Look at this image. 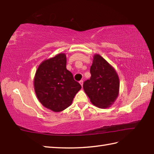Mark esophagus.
Wrapping results in <instances>:
<instances>
[{
    "mask_svg": "<svg viewBox=\"0 0 154 154\" xmlns=\"http://www.w3.org/2000/svg\"><path fill=\"white\" fill-rule=\"evenodd\" d=\"M79 83L81 84V85L83 87V80H81V81H79Z\"/></svg>",
    "mask_w": 154,
    "mask_h": 154,
    "instance_id": "1",
    "label": "esophagus"
}]
</instances>
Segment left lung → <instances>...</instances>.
Here are the masks:
<instances>
[{"label": "left lung", "mask_w": 154, "mask_h": 154, "mask_svg": "<svg viewBox=\"0 0 154 154\" xmlns=\"http://www.w3.org/2000/svg\"><path fill=\"white\" fill-rule=\"evenodd\" d=\"M90 72V79L83 83L84 91L94 106L107 109L112 105L119 94L120 81L117 72L98 54L93 55Z\"/></svg>", "instance_id": "left-lung-1"}]
</instances>
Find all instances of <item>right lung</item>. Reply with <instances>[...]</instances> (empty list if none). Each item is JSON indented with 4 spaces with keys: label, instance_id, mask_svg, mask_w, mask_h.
I'll return each mask as SVG.
<instances>
[{
    "label": "right lung",
    "instance_id": "add662e5",
    "mask_svg": "<svg viewBox=\"0 0 154 154\" xmlns=\"http://www.w3.org/2000/svg\"><path fill=\"white\" fill-rule=\"evenodd\" d=\"M66 54L60 53L39 65L34 78V91L38 100L46 109L58 112L73 102L81 85L66 68Z\"/></svg>",
    "mask_w": 154,
    "mask_h": 154
}]
</instances>
